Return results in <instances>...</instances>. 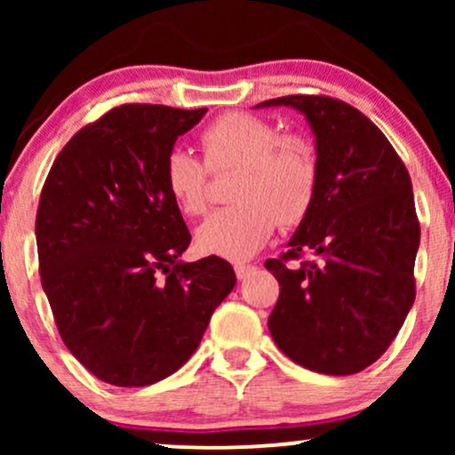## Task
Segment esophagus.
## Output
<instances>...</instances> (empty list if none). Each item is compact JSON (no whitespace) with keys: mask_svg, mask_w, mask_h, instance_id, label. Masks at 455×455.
I'll list each match as a JSON object with an SVG mask.
<instances>
[{"mask_svg":"<svg viewBox=\"0 0 455 455\" xmlns=\"http://www.w3.org/2000/svg\"><path fill=\"white\" fill-rule=\"evenodd\" d=\"M257 269L254 267V265H245V263H235V275H237L239 280H245L248 278L250 274H252V271Z\"/></svg>","mask_w":455,"mask_h":455,"instance_id":"esophagus-1","label":"esophagus"}]
</instances>
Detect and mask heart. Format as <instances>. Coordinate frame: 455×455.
<instances>
[{
	"instance_id": "obj_1",
	"label": "heart",
	"mask_w": 455,
	"mask_h": 455,
	"mask_svg": "<svg viewBox=\"0 0 455 455\" xmlns=\"http://www.w3.org/2000/svg\"><path fill=\"white\" fill-rule=\"evenodd\" d=\"M201 148L205 162L173 148L162 166L166 192L186 216L205 212L210 173L237 171L228 192L233 205L216 210L196 228L201 252L250 259L269 242L278 222L295 227L315 205L318 156L304 134H280L269 119L231 111L203 130Z\"/></svg>"
}]
</instances>
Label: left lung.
I'll list each match as a JSON object with an SVG mask.
<instances>
[{
    "mask_svg": "<svg viewBox=\"0 0 455 455\" xmlns=\"http://www.w3.org/2000/svg\"><path fill=\"white\" fill-rule=\"evenodd\" d=\"M316 137L318 192L289 250L265 260L280 297L267 327L295 363L331 377L362 372L389 348L415 301L419 248L412 186L380 130L329 96L271 98ZM312 251L315 259H304Z\"/></svg>",
    "mask_w": 455,
    "mask_h": 455,
    "instance_id": "1",
    "label": "left lung"
}]
</instances>
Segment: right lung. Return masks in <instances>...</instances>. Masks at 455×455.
Wrapping results in <instances>:
<instances>
[{
    "label": "right lung",
    "mask_w": 455,
    "mask_h": 455,
    "mask_svg": "<svg viewBox=\"0 0 455 455\" xmlns=\"http://www.w3.org/2000/svg\"><path fill=\"white\" fill-rule=\"evenodd\" d=\"M207 108L122 104L64 145L40 192L36 243L61 340L115 387L171 377L233 291L220 257L181 263L190 243L162 166Z\"/></svg>",
    "instance_id": "right-lung-1"
}]
</instances>
